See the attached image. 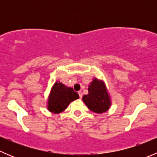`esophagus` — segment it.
I'll return each mask as SVG.
<instances>
[{
  "label": "esophagus",
  "instance_id": "obj_1",
  "mask_svg": "<svg viewBox=\"0 0 157 157\" xmlns=\"http://www.w3.org/2000/svg\"><path fill=\"white\" fill-rule=\"evenodd\" d=\"M78 94H79V96H80V98L81 99L82 96H83V93H82L81 91H79L78 92Z\"/></svg>",
  "mask_w": 157,
  "mask_h": 157
}]
</instances>
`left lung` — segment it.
I'll use <instances>...</instances> for the list:
<instances>
[{"instance_id": "obj_1", "label": "left lung", "mask_w": 157, "mask_h": 157, "mask_svg": "<svg viewBox=\"0 0 157 157\" xmlns=\"http://www.w3.org/2000/svg\"><path fill=\"white\" fill-rule=\"evenodd\" d=\"M88 92L87 95L83 96V102L90 111L102 114L109 110L112 100L103 80L93 78L88 86Z\"/></svg>"}]
</instances>
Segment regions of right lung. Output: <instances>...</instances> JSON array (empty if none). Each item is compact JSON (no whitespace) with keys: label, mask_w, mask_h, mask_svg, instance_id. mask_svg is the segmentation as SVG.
Wrapping results in <instances>:
<instances>
[{"label":"right lung","mask_w":157,"mask_h":157,"mask_svg":"<svg viewBox=\"0 0 157 157\" xmlns=\"http://www.w3.org/2000/svg\"><path fill=\"white\" fill-rule=\"evenodd\" d=\"M77 99H79V95L74 91L73 88L66 86L60 81H56L51 88L47 101V109L52 113L59 114L64 112L69 104Z\"/></svg>","instance_id":"right-lung-1"}]
</instances>
